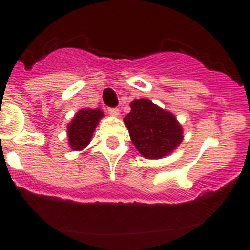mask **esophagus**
I'll return each instance as SVG.
<instances>
[{
    "label": "esophagus",
    "instance_id": "obj_1",
    "mask_svg": "<svg viewBox=\"0 0 250 250\" xmlns=\"http://www.w3.org/2000/svg\"><path fill=\"white\" fill-rule=\"evenodd\" d=\"M109 114L111 116H119L120 115V110L119 109H109Z\"/></svg>",
    "mask_w": 250,
    "mask_h": 250
}]
</instances>
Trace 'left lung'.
Segmentation results:
<instances>
[{
    "label": "left lung",
    "mask_w": 250,
    "mask_h": 250,
    "mask_svg": "<svg viewBox=\"0 0 250 250\" xmlns=\"http://www.w3.org/2000/svg\"><path fill=\"white\" fill-rule=\"evenodd\" d=\"M131 111L124 118L130 139L146 159H163L170 155L184 139L182 124L175 115L152 103L138 99L130 103Z\"/></svg>",
    "instance_id": "8db88e82"
}]
</instances>
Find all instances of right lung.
I'll use <instances>...</instances> for the list:
<instances>
[{"label":"right lung","instance_id":"right-lung-1","mask_svg":"<svg viewBox=\"0 0 250 250\" xmlns=\"http://www.w3.org/2000/svg\"><path fill=\"white\" fill-rule=\"evenodd\" d=\"M104 118L100 109H81L75 114L67 125L68 146L74 151H81L91 141L99 121Z\"/></svg>","mask_w":250,"mask_h":250}]
</instances>
